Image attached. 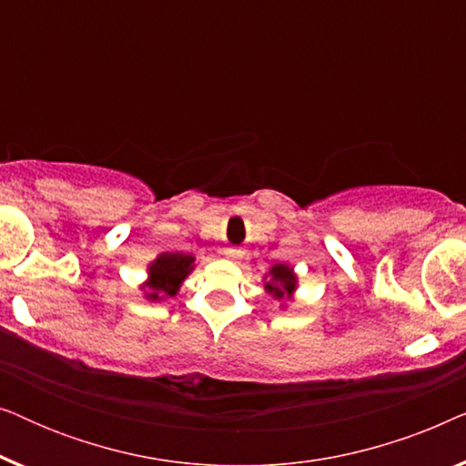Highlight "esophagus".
<instances>
[{
  "label": "esophagus",
  "instance_id": "34e87169",
  "mask_svg": "<svg viewBox=\"0 0 466 466\" xmlns=\"http://www.w3.org/2000/svg\"><path fill=\"white\" fill-rule=\"evenodd\" d=\"M225 258H228V260H239L241 257H244V254H241V250H238V248H227L225 252Z\"/></svg>",
  "mask_w": 466,
  "mask_h": 466
}]
</instances>
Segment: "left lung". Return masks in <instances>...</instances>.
I'll return each mask as SVG.
<instances>
[{
  "label": "left lung",
  "mask_w": 466,
  "mask_h": 466,
  "mask_svg": "<svg viewBox=\"0 0 466 466\" xmlns=\"http://www.w3.org/2000/svg\"><path fill=\"white\" fill-rule=\"evenodd\" d=\"M263 286L267 295H271L276 301H279V308L286 309L289 303L295 299V292L299 289V276L295 273V267L289 263H276L265 271Z\"/></svg>",
  "instance_id": "8db88e82"
}]
</instances>
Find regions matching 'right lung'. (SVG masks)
Masks as SVG:
<instances>
[{
	"instance_id": "right-lung-1",
	"label": "right lung",
	"mask_w": 466,
	"mask_h": 466,
	"mask_svg": "<svg viewBox=\"0 0 466 466\" xmlns=\"http://www.w3.org/2000/svg\"><path fill=\"white\" fill-rule=\"evenodd\" d=\"M195 269V257L187 252H161L146 267V279L139 284L146 301L161 303L180 292L184 279Z\"/></svg>"
}]
</instances>
